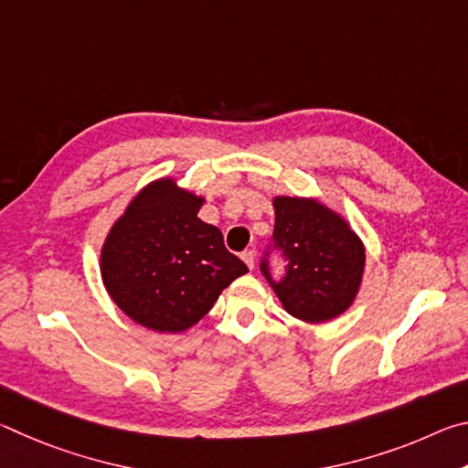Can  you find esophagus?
Returning <instances> with one entry per match:
<instances>
[{"instance_id":"1","label":"esophagus","mask_w":468,"mask_h":468,"mask_svg":"<svg viewBox=\"0 0 468 468\" xmlns=\"http://www.w3.org/2000/svg\"><path fill=\"white\" fill-rule=\"evenodd\" d=\"M241 258H243V262L248 264L250 271H253V266H256V251H253V250H245Z\"/></svg>"}]
</instances>
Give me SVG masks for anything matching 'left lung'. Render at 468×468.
Masks as SVG:
<instances>
[{"label":"left lung","instance_id":"1","mask_svg":"<svg viewBox=\"0 0 468 468\" xmlns=\"http://www.w3.org/2000/svg\"><path fill=\"white\" fill-rule=\"evenodd\" d=\"M274 233L260 260V271L284 310L318 324L343 314L357 295L366 250L343 218L315 200L276 197ZM285 262L281 280L271 276L270 258Z\"/></svg>","mask_w":468,"mask_h":468}]
</instances>
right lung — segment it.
Returning <instances> with one entry per match:
<instances>
[{"label": "right lung", "mask_w": 468, "mask_h": 468, "mask_svg": "<svg viewBox=\"0 0 468 468\" xmlns=\"http://www.w3.org/2000/svg\"><path fill=\"white\" fill-rule=\"evenodd\" d=\"M202 197L161 179L133 197L101 253L102 282L133 322L181 332L200 322L220 291L248 272L223 233L197 218Z\"/></svg>", "instance_id": "add662e5"}]
</instances>
